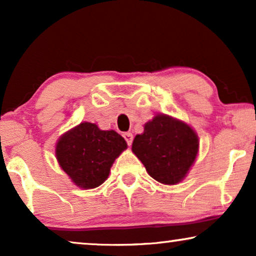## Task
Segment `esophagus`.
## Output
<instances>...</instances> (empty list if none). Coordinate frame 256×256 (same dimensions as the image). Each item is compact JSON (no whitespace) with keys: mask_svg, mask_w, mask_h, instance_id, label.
<instances>
[{"mask_svg":"<svg viewBox=\"0 0 256 256\" xmlns=\"http://www.w3.org/2000/svg\"><path fill=\"white\" fill-rule=\"evenodd\" d=\"M124 140H126V142H127V144L128 146H132V132H124Z\"/></svg>","mask_w":256,"mask_h":256,"instance_id":"obj_1","label":"esophagus"}]
</instances>
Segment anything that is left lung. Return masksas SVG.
Instances as JSON below:
<instances>
[{"label":"left lung","instance_id":"obj_1","mask_svg":"<svg viewBox=\"0 0 256 256\" xmlns=\"http://www.w3.org/2000/svg\"><path fill=\"white\" fill-rule=\"evenodd\" d=\"M198 136L190 126L166 114H158L136 135L132 150L146 172L162 184L184 180L198 154Z\"/></svg>","mask_w":256,"mask_h":256}]
</instances>
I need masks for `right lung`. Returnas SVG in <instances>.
<instances>
[{"mask_svg": "<svg viewBox=\"0 0 256 256\" xmlns=\"http://www.w3.org/2000/svg\"><path fill=\"white\" fill-rule=\"evenodd\" d=\"M124 149L127 143L115 130H101L96 124L82 122L60 136L56 156L76 186L94 188L107 180L115 158Z\"/></svg>", "mask_w": 256, "mask_h": 256, "instance_id": "obj_1", "label": "right lung"}]
</instances>
